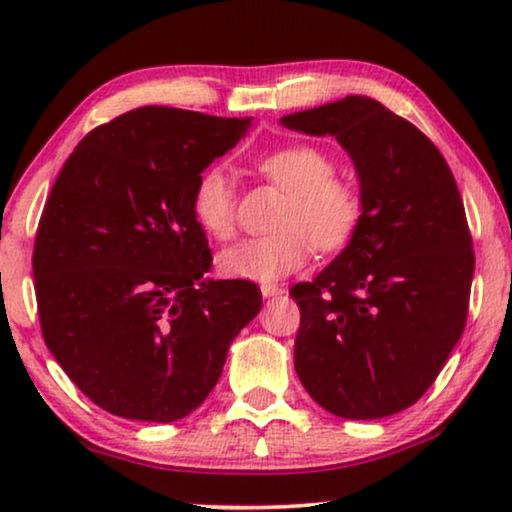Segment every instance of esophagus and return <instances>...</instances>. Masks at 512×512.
<instances>
[{"label":"esophagus","mask_w":512,"mask_h":512,"mask_svg":"<svg viewBox=\"0 0 512 512\" xmlns=\"http://www.w3.org/2000/svg\"><path fill=\"white\" fill-rule=\"evenodd\" d=\"M261 293H263V298H277V296H282L284 289H282V286H277V284H263Z\"/></svg>","instance_id":"obj_1"}]
</instances>
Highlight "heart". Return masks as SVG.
<instances>
[{
	"instance_id": "1",
	"label": "heart",
	"mask_w": 512,
	"mask_h": 512,
	"mask_svg": "<svg viewBox=\"0 0 512 512\" xmlns=\"http://www.w3.org/2000/svg\"><path fill=\"white\" fill-rule=\"evenodd\" d=\"M256 170L286 191L275 233L249 237L223 249L219 270L233 279L275 282L310 261L312 244L321 251L345 247L361 219V198L345 181L333 179V160L310 144H289L256 160ZM200 228L216 240L235 233L237 198L230 174L207 167L191 198Z\"/></svg>"
}]
</instances>
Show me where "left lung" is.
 I'll return each mask as SVG.
<instances>
[{"label":"left lung","mask_w":512,"mask_h":512,"mask_svg":"<svg viewBox=\"0 0 512 512\" xmlns=\"http://www.w3.org/2000/svg\"><path fill=\"white\" fill-rule=\"evenodd\" d=\"M279 123L338 139L361 198L347 247L291 289L296 373L342 419L396 415L424 396L464 333L475 256L457 181L431 139L373 97Z\"/></svg>","instance_id":"8db88e82"}]
</instances>
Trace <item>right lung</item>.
<instances>
[{
	"label": "right lung",
	"instance_id": "right-lung-1",
	"mask_svg": "<svg viewBox=\"0 0 512 512\" xmlns=\"http://www.w3.org/2000/svg\"><path fill=\"white\" fill-rule=\"evenodd\" d=\"M251 118L139 107L88 132L41 214L32 272L55 361L102 410L177 422L219 382L261 312L247 279H209L195 181Z\"/></svg>",
	"mask_w": 512,
	"mask_h": 512
}]
</instances>
